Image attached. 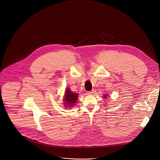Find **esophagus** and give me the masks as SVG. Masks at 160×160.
Listing matches in <instances>:
<instances>
[{
	"label": "esophagus",
	"instance_id": "obj_1",
	"mask_svg": "<svg viewBox=\"0 0 160 160\" xmlns=\"http://www.w3.org/2000/svg\"><path fill=\"white\" fill-rule=\"evenodd\" d=\"M94 93V90H92L91 92H89V91L88 92H87V94H88V95H92Z\"/></svg>",
	"mask_w": 160,
	"mask_h": 160
}]
</instances>
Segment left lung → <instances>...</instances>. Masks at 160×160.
Returning a JSON list of instances; mask_svg holds the SVG:
<instances>
[{
  "label": "left lung",
  "instance_id": "1",
  "mask_svg": "<svg viewBox=\"0 0 160 160\" xmlns=\"http://www.w3.org/2000/svg\"><path fill=\"white\" fill-rule=\"evenodd\" d=\"M102 97L104 98V99H106L107 98V95H104Z\"/></svg>",
  "mask_w": 160,
  "mask_h": 160
}]
</instances>
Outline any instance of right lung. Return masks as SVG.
<instances>
[{
    "mask_svg": "<svg viewBox=\"0 0 160 160\" xmlns=\"http://www.w3.org/2000/svg\"><path fill=\"white\" fill-rule=\"evenodd\" d=\"M78 94L72 92V91H71V90L69 88H66L65 90L64 96L63 98V101L64 102V107H65V108H69V107L72 108L73 106H75L77 102V101L78 100Z\"/></svg>",
    "mask_w": 160,
    "mask_h": 160,
    "instance_id": "1",
    "label": "right lung"
}]
</instances>
